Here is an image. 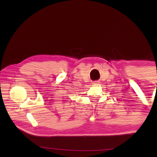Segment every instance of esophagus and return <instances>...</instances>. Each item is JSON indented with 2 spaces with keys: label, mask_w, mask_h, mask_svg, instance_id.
<instances>
[{
  "label": "esophagus",
  "mask_w": 157,
  "mask_h": 157,
  "mask_svg": "<svg viewBox=\"0 0 157 157\" xmlns=\"http://www.w3.org/2000/svg\"><path fill=\"white\" fill-rule=\"evenodd\" d=\"M100 83V82L99 81H95V82H93V84H94V85H97V84H99Z\"/></svg>",
  "instance_id": "34e87169"
}]
</instances>
